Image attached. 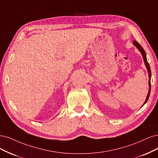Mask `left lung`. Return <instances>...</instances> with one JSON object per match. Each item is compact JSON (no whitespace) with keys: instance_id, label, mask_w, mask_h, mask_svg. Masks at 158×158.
I'll list each match as a JSON object with an SVG mask.
<instances>
[{"instance_id":"left-lung-1","label":"left lung","mask_w":158,"mask_h":158,"mask_svg":"<svg viewBox=\"0 0 158 158\" xmlns=\"http://www.w3.org/2000/svg\"><path fill=\"white\" fill-rule=\"evenodd\" d=\"M133 45H135V47H136V48L138 49L139 51L140 52L142 56V58H143V60H144V64L146 65V69L148 70V77H149V81H148V85H149V90H148V95L146 96V98L145 100V102H144L143 105H142V106H143L146 102L148 100L149 98V96H150V90H151V83H150V80H151V75H152V73H151V70H150V65L148 64V62L147 61V58H146V52L144 51V50L143 49V48H142L141 47V45L137 42L136 41V40H134L133 41Z\"/></svg>"}]
</instances>
